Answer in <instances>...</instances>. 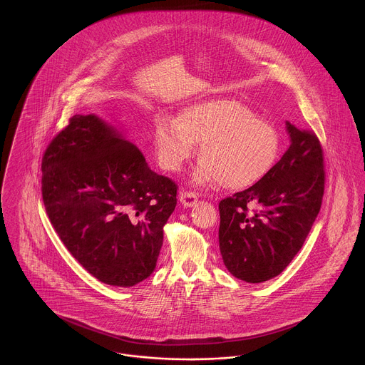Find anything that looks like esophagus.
<instances>
[{
    "label": "esophagus",
    "mask_w": 365,
    "mask_h": 365,
    "mask_svg": "<svg viewBox=\"0 0 365 365\" xmlns=\"http://www.w3.org/2000/svg\"><path fill=\"white\" fill-rule=\"evenodd\" d=\"M179 199L185 207H193L197 202V195H196V192L182 190L180 195H179Z\"/></svg>",
    "instance_id": "esophagus-1"
}]
</instances>
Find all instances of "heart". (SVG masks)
Masks as SVG:
<instances>
[{
  "mask_svg": "<svg viewBox=\"0 0 365 365\" xmlns=\"http://www.w3.org/2000/svg\"><path fill=\"white\" fill-rule=\"evenodd\" d=\"M200 144L193 180L243 189L262 179L279 153V133L235 99H211L186 108L179 122L158 118L153 144L160 166L178 172Z\"/></svg>",
  "mask_w": 365,
  "mask_h": 365,
  "instance_id": "heart-1",
  "label": "heart"
}]
</instances>
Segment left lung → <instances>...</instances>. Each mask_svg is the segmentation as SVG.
Segmentation results:
<instances>
[{"instance_id": "8db88e82", "label": "left lung", "mask_w": 365, "mask_h": 365, "mask_svg": "<svg viewBox=\"0 0 365 365\" xmlns=\"http://www.w3.org/2000/svg\"><path fill=\"white\" fill-rule=\"evenodd\" d=\"M291 145L257 183L220 202V250L232 276H279L305 242L324 192V150L311 130L287 122ZM250 206H255L253 210Z\"/></svg>"}]
</instances>
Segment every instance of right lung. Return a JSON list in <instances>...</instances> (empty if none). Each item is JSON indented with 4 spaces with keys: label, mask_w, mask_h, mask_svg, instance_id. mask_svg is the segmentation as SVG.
Listing matches in <instances>:
<instances>
[{
    "label": "right lung",
    "mask_w": 365,
    "mask_h": 365,
    "mask_svg": "<svg viewBox=\"0 0 365 365\" xmlns=\"http://www.w3.org/2000/svg\"><path fill=\"white\" fill-rule=\"evenodd\" d=\"M178 185L95 115H76L41 158V197L61 242L102 283L133 287L155 269Z\"/></svg>",
    "instance_id": "right-lung-1"
}]
</instances>
